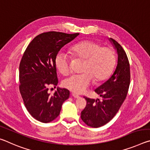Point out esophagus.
I'll return each mask as SVG.
<instances>
[{"mask_svg":"<svg viewBox=\"0 0 150 150\" xmlns=\"http://www.w3.org/2000/svg\"><path fill=\"white\" fill-rule=\"evenodd\" d=\"M72 96L75 98H80V96L76 95V94H75V93H72Z\"/></svg>","mask_w":150,"mask_h":150,"instance_id":"esophagus-1","label":"esophagus"}]
</instances>
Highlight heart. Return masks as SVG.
Instances as JSON below:
<instances>
[{"label": "heart", "instance_id": "1", "mask_svg": "<svg viewBox=\"0 0 150 150\" xmlns=\"http://www.w3.org/2000/svg\"><path fill=\"white\" fill-rule=\"evenodd\" d=\"M71 54L75 59H84L82 73L71 76L63 81V85L77 94H82L92 83L105 80L115 67L116 57L114 51L109 47H101L97 42L84 40L71 47ZM71 57L63 51H59L55 57V64L63 75L70 72Z\"/></svg>", "mask_w": 150, "mask_h": 150}]
</instances>
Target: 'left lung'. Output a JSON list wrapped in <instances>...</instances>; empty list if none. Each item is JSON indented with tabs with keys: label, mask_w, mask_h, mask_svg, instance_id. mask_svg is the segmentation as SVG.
<instances>
[{
	"label": "left lung",
	"mask_w": 150,
	"mask_h": 150,
	"mask_svg": "<svg viewBox=\"0 0 150 150\" xmlns=\"http://www.w3.org/2000/svg\"><path fill=\"white\" fill-rule=\"evenodd\" d=\"M118 55L117 65L112 75L95 90L100 100L85 97L87 106L81 112L82 120L91 127L98 128L111 120L126 97L130 82V64L125 51L115 40L109 38Z\"/></svg>",
	"instance_id": "obj_1"
}]
</instances>
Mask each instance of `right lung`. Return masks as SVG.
<instances>
[{
	"instance_id": "obj_1",
	"label": "right lung",
	"mask_w": 150,
	"mask_h": 150,
	"mask_svg": "<svg viewBox=\"0 0 150 150\" xmlns=\"http://www.w3.org/2000/svg\"><path fill=\"white\" fill-rule=\"evenodd\" d=\"M79 35L42 33L32 40L24 53L19 66L20 92L28 111L41 122L56 118L63 102L69 97V91L65 88L57 87L52 95L48 89L51 85L58 83L55 64L57 53Z\"/></svg>"
}]
</instances>
